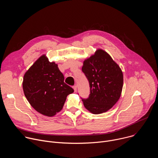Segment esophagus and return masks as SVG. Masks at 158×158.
<instances>
[{"label":"esophagus","instance_id":"34e87169","mask_svg":"<svg viewBox=\"0 0 158 158\" xmlns=\"http://www.w3.org/2000/svg\"><path fill=\"white\" fill-rule=\"evenodd\" d=\"M73 89H74V91L76 92V91H77V85H74V86L73 87Z\"/></svg>","mask_w":158,"mask_h":158}]
</instances>
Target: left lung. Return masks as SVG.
<instances>
[{
	"instance_id": "obj_1",
	"label": "left lung",
	"mask_w": 158,
	"mask_h": 158,
	"mask_svg": "<svg viewBox=\"0 0 158 158\" xmlns=\"http://www.w3.org/2000/svg\"><path fill=\"white\" fill-rule=\"evenodd\" d=\"M82 71L90 85L89 98L82 99L84 107L94 114L107 112L121 95L123 74L120 67L107 52L98 49L84 60Z\"/></svg>"
}]
</instances>
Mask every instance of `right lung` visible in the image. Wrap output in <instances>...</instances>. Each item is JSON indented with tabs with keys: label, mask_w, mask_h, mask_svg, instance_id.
I'll return each mask as SVG.
<instances>
[{
	"label": "right lung",
	"mask_w": 158,
	"mask_h": 158,
	"mask_svg": "<svg viewBox=\"0 0 158 158\" xmlns=\"http://www.w3.org/2000/svg\"><path fill=\"white\" fill-rule=\"evenodd\" d=\"M64 77L54 62L41 56L26 71L22 87L31 106L40 114L49 117L60 112L67 96L74 89L64 82Z\"/></svg>",
	"instance_id": "obj_1"
}]
</instances>
